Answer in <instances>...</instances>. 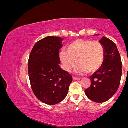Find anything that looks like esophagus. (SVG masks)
<instances>
[{
    "label": "esophagus",
    "mask_w": 128,
    "mask_h": 128,
    "mask_svg": "<svg viewBox=\"0 0 128 128\" xmlns=\"http://www.w3.org/2000/svg\"><path fill=\"white\" fill-rule=\"evenodd\" d=\"M72 79H73L74 80H80V77H76V76H73Z\"/></svg>",
    "instance_id": "1"
}]
</instances>
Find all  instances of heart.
<instances>
[{"instance_id":"heart-1","label":"heart","mask_w":128,"mask_h":128,"mask_svg":"<svg viewBox=\"0 0 128 128\" xmlns=\"http://www.w3.org/2000/svg\"><path fill=\"white\" fill-rule=\"evenodd\" d=\"M64 69L70 72L76 64L78 73H94L102 66L105 59V48L98 40L77 39L70 44L66 52L60 53Z\"/></svg>"}]
</instances>
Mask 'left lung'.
Here are the masks:
<instances>
[{"instance_id": "8db88e82", "label": "left lung", "mask_w": 128, "mask_h": 128, "mask_svg": "<svg viewBox=\"0 0 128 128\" xmlns=\"http://www.w3.org/2000/svg\"><path fill=\"white\" fill-rule=\"evenodd\" d=\"M105 48L102 66L90 76V86L84 90L86 96L96 102H105L115 94L122 76V62L117 47L112 40L103 37L100 40Z\"/></svg>"}]
</instances>
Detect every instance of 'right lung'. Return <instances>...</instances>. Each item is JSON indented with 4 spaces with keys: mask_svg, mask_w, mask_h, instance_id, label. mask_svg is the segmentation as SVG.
<instances>
[{
    "mask_svg": "<svg viewBox=\"0 0 128 128\" xmlns=\"http://www.w3.org/2000/svg\"><path fill=\"white\" fill-rule=\"evenodd\" d=\"M62 39L47 36L36 43L28 60V74L35 96L46 104L54 105L68 94L72 77L59 66Z\"/></svg>",
    "mask_w": 128,
    "mask_h": 128,
    "instance_id": "1",
    "label": "right lung"
}]
</instances>
